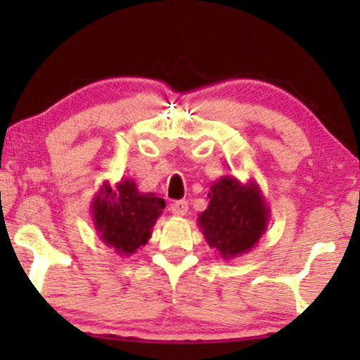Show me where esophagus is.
Here are the masks:
<instances>
[{"instance_id": "esophagus-1", "label": "esophagus", "mask_w": 360, "mask_h": 360, "mask_svg": "<svg viewBox=\"0 0 360 360\" xmlns=\"http://www.w3.org/2000/svg\"><path fill=\"white\" fill-rule=\"evenodd\" d=\"M171 212L174 217H184V214L188 213V201H174V203L171 205Z\"/></svg>"}]
</instances>
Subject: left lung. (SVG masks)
<instances>
[{
    "mask_svg": "<svg viewBox=\"0 0 360 360\" xmlns=\"http://www.w3.org/2000/svg\"><path fill=\"white\" fill-rule=\"evenodd\" d=\"M208 208L198 225L210 247L223 259H233L257 245L269 223V206L255 181L240 183L235 176L214 181L208 193Z\"/></svg>",
    "mask_w": 360,
    "mask_h": 360,
    "instance_id": "1",
    "label": "left lung"
}]
</instances>
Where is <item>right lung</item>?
Segmentation results:
<instances>
[{
    "instance_id": "obj_1",
    "label": "right lung",
    "mask_w": 360,
    "mask_h": 360,
    "mask_svg": "<svg viewBox=\"0 0 360 360\" xmlns=\"http://www.w3.org/2000/svg\"><path fill=\"white\" fill-rule=\"evenodd\" d=\"M164 208L162 198L139 191L134 179L123 177L115 186L103 183L91 203V214L100 240L128 257L148 242Z\"/></svg>"
}]
</instances>
